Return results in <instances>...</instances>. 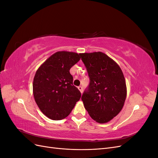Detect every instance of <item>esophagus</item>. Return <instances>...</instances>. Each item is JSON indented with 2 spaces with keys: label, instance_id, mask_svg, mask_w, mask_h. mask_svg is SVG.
Segmentation results:
<instances>
[{
  "label": "esophagus",
  "instance_id": "obj_1",
  "mask_svg": "<svg viewBox=\"0 0 158 158\" xmlns=\"http://www.w3.org/2000/svg\"><path fill=\"white\" fill-rule=\"evenodd\" d=\"M78 88L80 90V92H81V94H82L83 93V88H82V86H78Z\"/></svg>",
  "mask_w": 158,
  "mask_h": 158
}]
</instances>
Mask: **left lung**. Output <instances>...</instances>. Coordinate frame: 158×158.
Masks as SVG:
<instances>
[{"label": "left lung", "instance_id": "obj_1", "mask_svg": "<svg viewBox=\"0 0 158 158\" xmlns=\"http://www.w3.org/2000/svg\"><path fill=\"white\" fill-rule=\"evenodd\" d=\"M89 84L82 96L89 116L99 123L110 121L120 113L127 97L123 72L117 63L102 52L82 53Z\"/></svg>", "mask_w": 158, "mask_h": 158}]
</instances>
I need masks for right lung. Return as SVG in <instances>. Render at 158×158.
<instances>
[{
  "instance_id": "add662e5",
  "label": "right lung",
  "mask_w": 158,
  "mask_h": 158,
  "mask_svg": "<svg viewBox=\"0 0 158 158\" xmlns=\"http://www.w3.org/2000/svg\"><path fill=\"white\" fill-rule=\"evenodd\" d=\"M81 55L58 51L36 71L33 82V96L41 112L52 120L67 117L81 98L70 73V69L80 60Z\"/></svg>"
}]
</instances>
